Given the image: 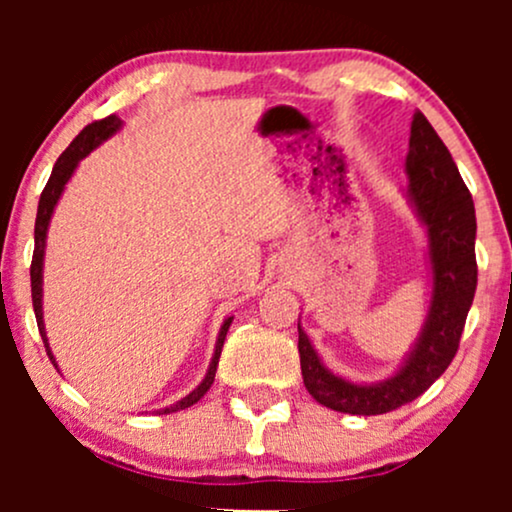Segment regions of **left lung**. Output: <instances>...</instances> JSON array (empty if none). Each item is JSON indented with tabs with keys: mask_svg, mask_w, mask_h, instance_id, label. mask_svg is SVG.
<instances>
[{
	"mask_svg": "<svg viewBox=\"0 0 512 512\" xmlns=\"http://www.w3.org/2000/svg\"><path fill=\"white\" fill-rule=\"evenodd\" d=\"M404 173V197L426 231L431 301L419 337L395 373L375 383H358L332 373L298 320V354L305 390L322 407L344 414H387L424 395L455 358L464 320L477 291V214L472 195L448 146L421 110L411 117Z\"/></svg>",
	"mask_w": 512,
	"mask_h": 512,
	"instance_id": "8db88e82",
	"label": "left lung"
}]
</instances>
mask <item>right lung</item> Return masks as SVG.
<instances>
[{
	"mask_svg": "<svg viewBox=\"0 0 512 512\" xmlns=\"http://www.w3.org/2000/svg\"><path fill=\"white\" fill-rule=\"evenodd\" d=\"M122 125H125V122H122L117 115H110V117H105V120L91 122V125H88L84 132H81L79 137H76L74 142L67 146V151L57 158L48 185H45L43 195H40V202H38V216H35V250H33V264H31V293H33V310H35V320H38L40 337H43L52 366H55L57 370H60V366H57V358L50 349L48 332H45V317H43V264H45V245H48V228H50L52 214H55V207H57V202H60L64 187H67V182L72 180L74 170L79 168V163L84 161V158L91 154L93 149H98V146H101L103 142H108L110 137H115V134L122 129ZM231 322H233V317H226V320H223L219 337H216L214 356H211V363L207 368V375L202 378V383H199L195 390L190 392V395L178 399V402L170 404V407L158 409V414H173V411L187 409L207 395L211 383H214L216 366H219V356H221V346H223V339H226V332H228V327H231Z\"/></svg>",
	"mask_w": 512,
	"mask_h": 512,
	"instance_id": "obj_1",
	"label": "right lung"
}]
</instances>
